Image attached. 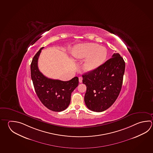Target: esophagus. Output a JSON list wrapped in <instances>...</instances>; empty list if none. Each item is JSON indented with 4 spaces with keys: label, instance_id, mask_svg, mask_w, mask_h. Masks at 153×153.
I'll return each instance as SVG.
<instances>
[{
    "label": "esophagus",
    "instance_id": "esophagus-1",
    "mask_svg": "<svg viewBox=\"0 0 153 153\" xmlns=\"http://www.w3.org/2000/svg\"><path fill=\"white\" fill-rule=\"evenodd\" d=\"M78 79H79V83H82V82L83 78H82V77H79L78 78Z\"/></svg>",
    "mask_w": 153,
    "mask_h": 153
}]
</instances>
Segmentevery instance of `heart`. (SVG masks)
<instances>
[{
	"mask_svg": "<svg viewBox=\"0 0 153 153\" xmlns=\"http://www.w3.org/2000/svg\"><path fill=\"white\" fill-rule=\"evenodd\" d=\"M72 55L76 59H85L84 69L92 72L104 63L107 57V49L98 44L92 43L81 44L75 46Z\"/></svg>",
	"mask_w": 153,
	"mask_h": 153,
	"instance_id": "heart-1",
	"label": "heart"
}]
</instances>
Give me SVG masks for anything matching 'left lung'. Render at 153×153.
Wrapping results in <instances>:
<instances>
[{"instance_id":"obj_1","label":"left lung","mask_w":153,"mask_h":153,"mask_svg":"<svg viewBox=\"0 0 153 153\" xmlns=\"http://www.w3.org/2000/svg\"><path fill=\"white\" fill-rule=\"evenodd\" d=\"M125 70V62L118 53L98 69L82 75L87 87L84 102L89 109L102 112L115 102L121 91Z\"/></svg>"}]
</instances>
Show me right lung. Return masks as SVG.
Listing matches in <instances>:
<instances>
[{"label": "right lung", "mask_w": 153, "mask_h": 153, "mask_svg": "<svg viewBox=\"0 0 153 153\" xmlns=\"http://www.w3.org/2000/svg\"><path fill=\"white\" fill-rule=\"evenodd\" d=\"M40 48L32 59L31 64V76L35 91L44 106L53 111L60 112L66 109L71 101L72 91L78 85V78L75 77L68 81L52 79L40 72L38 60Z\"/></svg>", "instance_id": "1"}]
</instances>
